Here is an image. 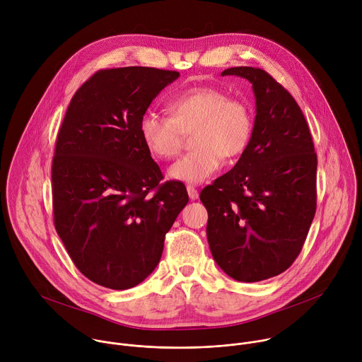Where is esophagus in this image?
Returning a JSON list of instances; mask_svg holds the SVG:
<instances>
[{
  "instance_id": "obj_1",
  "label": "esophagus",
  "mask_w": 362,
  "mask_h": 362,
  "mask_svg": "<svg viewBox=\"0 0 362 362\" xmlns=\"http://www.w3.org/2000/svg\"><path fill=\"white\" fill-rule=\"evenodd\" d=\"M187 194H189V197L192 200H196L199 197V193H197V190L193 186H187Z\"/></svg>"
}]
</instances>
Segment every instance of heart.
I'll return each mask as SVG.
<instances>
[{
    "instance_id": "heart-1",
    "label": "heart",
    "mask_w": 362,
    "mask_h": 362,
    "mask_svg": "<svg viewBox=\"0 0 362 362\" xmlns=\"http://www.w3.org/2000/svg\"><path fill=\"white\" fill-rule=\"evenodd\" d=\"M169 117L144 113L139 122L140 137L153 158L177 156L183 139L192 134L193 151L185 154L168 172L173 180L202 183L222 166L245 153L252 139L253 113L246 101L228 97L215 87H192L168 101Z\"/></svg>"
}]
</instances>
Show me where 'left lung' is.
Returning <instances> with one entry per match:
<instances>
[{
    "label": "left lung",
    "instance_id": "obj_1",
    "mask_svg": "<svg viewBox=\"0 0 362 362\" xmlns=\"http://www.w3.org/2000/svg\"><path fill=\"white\" fill-rule=\"evenodd\" d=\"M246 78L256 116L247 148L230 172L200 193L209 247L239 282L286 271L299 255L317 211V153L295 98L265 70L232 67Z\"/></svg>",
    "mask_w": 362,
    "mask_h": 362
}]
</instances>
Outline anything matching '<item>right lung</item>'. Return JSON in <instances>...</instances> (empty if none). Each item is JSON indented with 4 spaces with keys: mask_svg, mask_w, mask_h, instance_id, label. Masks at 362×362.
I'll use <instances>...</instances> for the list:
<instances>
[{
    "mask_svg": "<svg viewBox=\"0 0 362 362\" xmlns=\"http://www.w3.org/2000/svg\"><path fill=\"white\" fill-rule=\"evenodd\" d=\"M177 71L100 70L73 95L51 168L54 226L77 269L105 288L139 285L158 267L165 236L187 204L182 182L163 175L140 117Z\"/></svg>",
    "mask_w": 362,
    "mask_h": 362,
    "instance_id": "right-lung-1",
    "label": "right lung"
}]
</instances>
